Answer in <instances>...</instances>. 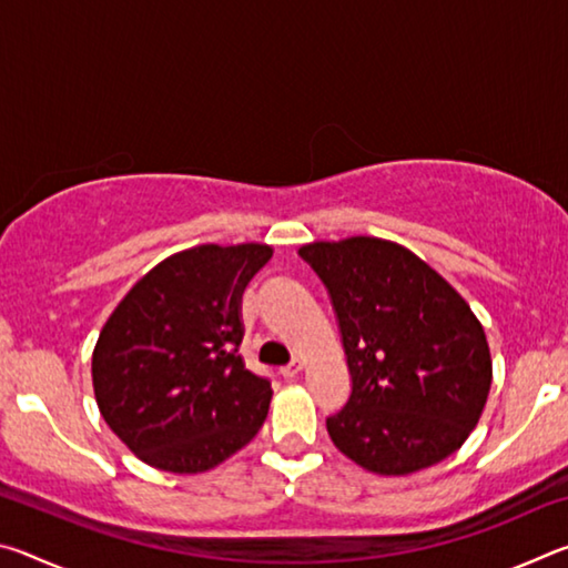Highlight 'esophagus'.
<instances>
[{
  "instance_id": "esophagus-1",
  "label": "esophagus",
  "mask_w": 568,
  "mask_h": 568,
  "mask_svg": "<svg viewBox=\"0 0 568 568\" xmlns=\"http://www.w3.org/2000/svg\"><path fill=\"white\" fill-rule=\"evenodd\" d=\"M303 371V363L301 361H293V363H287V365H283L281 368V376L285 378V381H291V378H295L297 373Z\"/></svg>"
}]
</instances>
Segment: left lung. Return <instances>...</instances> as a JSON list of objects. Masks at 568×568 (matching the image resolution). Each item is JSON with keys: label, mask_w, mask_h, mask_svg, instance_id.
<instances>
[{"label": "left lung", "mask_w": 568, "mask_h": 568, "mask_svg": "<svg viewBox=\"0 0 568 568\" xmlns=\"http://www.w3.org/2000/svg\"><path fill=\"white\" fill-rule=\"evenodd\" d=\"M301 257L331 293L353 378L328 426L343 456L408 476L466 444L491 390L484 325L444 275L393 240H315Z\"/></svg>", "instance_id": "obj_1"}]
</instances>
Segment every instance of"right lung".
Wrapping results in <instances>:
<instances>
[{
  "label": "right lung",
  "instance_id": "right-lung-1",
  "mask_svg": "<svg viewBox=\"0 0 568 568\" xmlns=\"http://www.w3.org/2000/svg\"><path fill=\"white\" fill-rule=\"evenodd\" d=\"M271 257L265 243L180 250L142 275L102 325L94 400L148 466L205 474L261 430L273 388L237 353L240 305Z\"/></svg>",
  "mask_w": 568,
  "mask_h": 568
}]
</instances>
